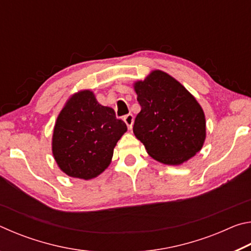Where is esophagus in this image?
I'll return each mask as SVG.
<instances>
[{"instance_id": "34e87169", "label": "esophagus", "mask_w": 251, "mask_h": 251, "mask_svg": "<svg viewBox=\"0 0 251 251\" xmlns=\"http://www.w3.org/2000/svg\"><path fill=\"white\" fill-rule=\"evenodd\" d=\"M123 120H124V122L126 123L127 127H128V128H131V126H133V124H134V116H133V114H127V115H125Z\"/></svg>"}]
</instances>
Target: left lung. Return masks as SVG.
Instances as JSON below:
<instances>
[{"label":"left lung","mask_w":251,"mask_h":251,"mask_svg":"<svg viewBox=\"0 0 251 251\" xmlns=\"http://www.w3.org/2000/svg\"><path fill=\"white\" fill-rule=\"evenodd\" d=\"M141 112L133 131L152 158L180 165L201 150L205 115L195 97L172 76L154 71L135 84Z\"/></svg>","instance_id":"obj_1"}]
</instances>
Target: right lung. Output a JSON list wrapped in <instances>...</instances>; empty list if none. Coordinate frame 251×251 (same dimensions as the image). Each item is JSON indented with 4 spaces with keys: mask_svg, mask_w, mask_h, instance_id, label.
Returning <instances> with one entry per match:
<instances>
[{
    "mask_svg": "<svg viewBox=\"0 0 251 251\" xmlns=\"http://www.w3.org/2000/svg\"><path fill=\"white\" fill-rule=\"evenodd\" d=\"M127 130L113 108L101 106L90 91L71 97L57 117L53 155L71 177L91 179L110 163L114 147Z\"/></svg>",
    "mask_w": 251,
    "mask_h": 251,
    "instance_id": "add662e5",
    "label": "right lung"
}]
</instances>
